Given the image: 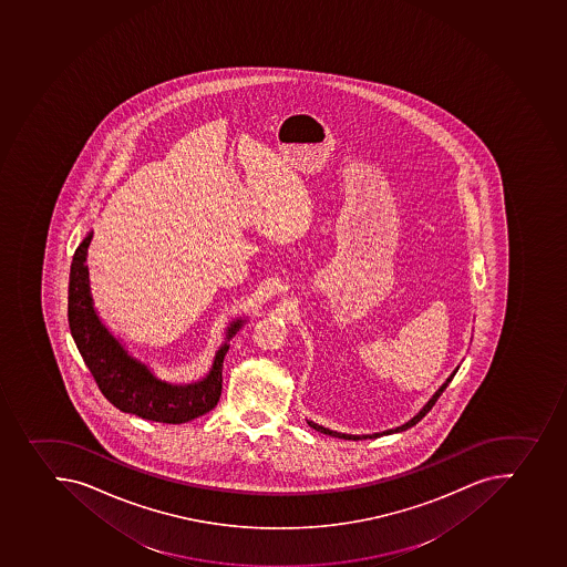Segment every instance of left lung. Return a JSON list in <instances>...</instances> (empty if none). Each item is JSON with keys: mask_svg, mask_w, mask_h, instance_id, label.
Here are the masks:
<instances>
[{"mask_svg": "<svg viewBox=\"0 0 567 567\" xmlns=\"http://www.w3.org/2000/svg\"><path fill=\"white\" fill-rule=\"evenodd\" d=\"M458 371V369H456ZM456 371H454L453 374H451L447 380H445L444 385L436 391V393L433 394V399L429 400L427 403H425L424 409L420 411L416 416H414L413 420H409L408 424L400 425V427L396 429H389V431H383V433H374V434H343V433H337V431H331V429L322 427V425L315 424V422H307V424L311 425L312 429H317V431H320V433L329 434V436H334V439H343V440H365V439H378V436H382V434H393V433H400V431H405V429L413 427V425L419 424L420 420L424 419L425 414L433 409L434 403H436V400L440 399V394L444 393L445 388L450 385L451 380H453L454 374H456Z\"/></svg>", "mask_w": 567, "mask_h": 567, "instance_id": "8db88e82", "label": "left lung"}]
</instances>
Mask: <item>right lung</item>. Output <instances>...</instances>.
Listing matches in <instances>:
<instances>
[{
    "label": "right lung",
    "instance_id": "add662e5",
    "mask_svg": "<svg viewBox=\"0 0 567 567\" xmlns=\"http://www.w3.org/2000/svg\"><path fill=\"white\" fill-rule=\"evenodd\" d=\"M92 233L72 256L69 278V327L83 362L91 371L103 396L123 413L162 424H185L216 408L221 396V365L227 342L216 352L210 373L202 382L173 385L154 377L143 363L128 357L116 338L102 326L89 292L87 256ZM241 320L229 327L233 337Z\"/></svg>",
    "mask_w": 567,
    "mask_h": 567
}]
</instances>
